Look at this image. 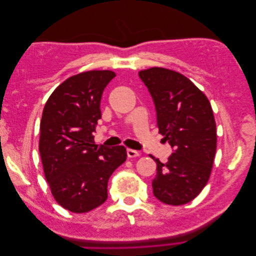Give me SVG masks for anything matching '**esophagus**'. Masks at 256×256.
<instances>
[{
	"label": "esophagus",
	"mask_w": 256,
	"mask_h": 256,
	"mask_svg": "<svg viewBox=\"0 0 256 256\" xmlns=\"http://www.w3.org/2000/svg\"><path fill=\"white\" fill-rule=\"evenodd\" d=\"M127 154H128V157H129V158H136V157H138V156H140V152H138V150L128 148V150H127Z\"/></svg>",
	"instance_id": "34e87169"
}]
</instances>
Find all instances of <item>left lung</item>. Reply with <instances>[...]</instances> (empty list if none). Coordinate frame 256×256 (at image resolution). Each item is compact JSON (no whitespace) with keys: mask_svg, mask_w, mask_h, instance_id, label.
<instances>
[{"mask_svg":"<svg viewBox=\"0 0 256 256\" xmlns=\"http://www.w3.org/2000/svg\"><path fill=\"white\" fill-rule=\"evenodd\" d=\"M157 113L159 134L174 148L166 164H157L152 192L168 205L187 204L206 186L216 148V122L210 102L180 72L152 67L138 72Z\"/></svg>","mask_w":256,"mask_h":256,"instance_id":"left-lung-1","label":"left lung"}]
</instances>
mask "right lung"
Returning a JSON list of instances; mask_svg holds the SVG:
<instances>
[{
  "instance_id": "obj_1",
  "label": "right lung",
  "mask_w": 256,
  "mask_h": 256,
  "mask_svg": "<svg viewBox=\"0 0 256 256\" xmlns=\"http://www.w3.org/2000/svg\"><path fill=\"white\" fill-rule=\"evenodd\" d=\"M115 76L111 70L72 76L54 90L44 108L40 152L44 176L53 198L72 212L104 204L110 176L127 158L125 146L97 148L92 136L102 118L104 90Z\"/></svg>"
}]
</instances>
